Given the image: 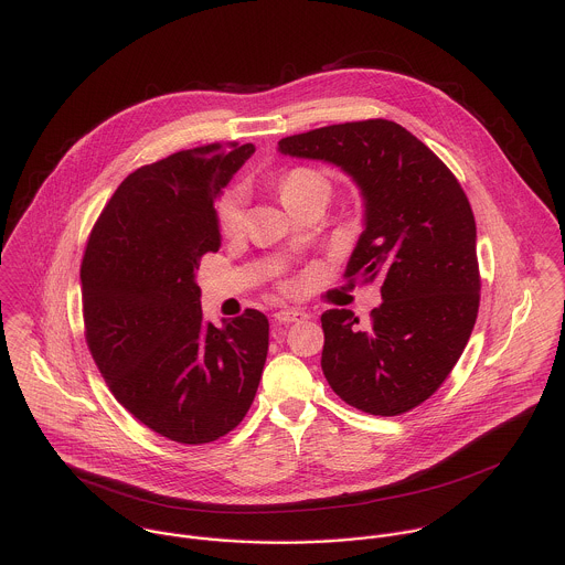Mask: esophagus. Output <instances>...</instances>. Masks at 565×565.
Instances as JSON below:
<instances>
[{
	"label": "esophagus",
	"mask_w": 565,
	"mask_h": 565,
	"mask_svg": "<svg viewBox=\"0 0 565 565\" xmlns=\"http://www.w3.org/2000/svg\"><path fill=\"white\" fill-rule=\"evenodd\" d=\"M274 320L280 323L300 322V320H307V313L302 309H280L274 313Z\"/></svg>",
	"instance_id": "34e87169"
}]
</instances>
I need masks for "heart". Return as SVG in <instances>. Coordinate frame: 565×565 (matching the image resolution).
<instances>
[{
	"mask_svg": "<svg viewBox=\"0 0 565 565\" xmlns=\"http://www.w3.org/2000/svg\"><path fill=\"white\" fill-rule=\"evenodd\" d=\"M276 189H278L282 204L291 211V209H296L309 200H316V198H323L328 202L332 184L318 169L296 167V169L285 171L278 178ZM217 224H220L222 235H226V237H235L242 233L243 224H245V211H243V195L239 191H231L222 198V202L217 206Z\"/></svg>",
	"mask_w": 565,
	"mask_h": 565,
	"instance_id": "1",
	"label": "heart"
}]
</instances>
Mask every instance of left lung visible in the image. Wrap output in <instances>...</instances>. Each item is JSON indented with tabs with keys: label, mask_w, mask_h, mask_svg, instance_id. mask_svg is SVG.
<instances>
[{
	"label": "left lung",
	"mask_w": 565,
	"mask_h": 565,
	"mask_svg": "<svg viewBox=\"0 0 565 565\" xmlns=\"http://www.w3.org/2000/svg\"><path fill=\"white\" fill-rule=\"evenodd\" d=\"M278 152L328 162L356 184L363 233L345 276L383 280V305L367 330L348 309L323 313L328 385L372 415L411 411L448 379L479 313L477 224L461 184L387 119L294 135L278 141Z\"/></svg>",
	"instance_id": "1"
}]
</instances>
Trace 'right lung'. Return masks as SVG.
Here are the masks:
<instances>
[{
  "label": "right lung",
  "mask_w": 565,
  "mask_h": 565,
  "mask_svg": "<svg viewBox=\"0 0 565 565\" xmlns=\"http://www.w3.org/2000/svg\"><path fill=\"white\" fill-rule=\"evenodd\" d=\"M252 154V143H213L139 167L86 243L82 307L95 365L119 403L178 444L231 433L267 359V318L247 309L206 322L198 287L200 258L222 245L215 202Z\"/></svg>",
  "instance_id": "add662e5"
}]
</instances>
